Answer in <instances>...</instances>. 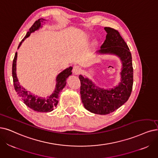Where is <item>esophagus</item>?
<instances>
[{"label": "esophagus", "mask_w": 158, "mask_h": 158, "mask_svg": "<svg viewBox=\"0 0 158 158\" xmlns=\"http://www.w3.org/2000/svg\"><path fill=\"white\" fill-rule=\"evenodd\" d=\"M73 72L74 74H78L81 72V69L80 67H79L78 65H75L73 67Z\"/></svg>", "instance_id": "34e87169"}]
</instances>
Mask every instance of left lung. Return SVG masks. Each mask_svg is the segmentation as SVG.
Listing matches in <instances>:
<instances>
[{"mask_svg": "<svg viewBox=\"0 0 158 158\" xmlns=\"http://www.w3.org/2000/svg\"><path fill=\"white\" fill-rule=\"evenodd\" d=\"M106 40L98 54L116 55L122 62L121 81L118 85L104 89L94 85L88 78L80 75L81 99L84 108L91 113L106 115L120 108L128 100L133 86V67L130 49L119 32L105 27Z\"/></svg>", "mask_w": 158, "mask_h": 158, "instance_id": "left-lung-1", "label": "left lung"}]
</instances>
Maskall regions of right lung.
<instances>
[{"label": "right lung", "mask_w": 158, "mask_h": 158, "mask_svg": "<svg viewBox=\"0 0 158 158\" xmlns=\"http://www.w3.org/2000/svg\"><path fill=\"white\" fill-rule=\"evenodd\" d=\"M46 21L43 19H40L36 21L32 26L31 27L27 35L22 40L21 43L19 45L18 48L20 47L22 43L24 40L28 37L30 34L38 30L41 27V23ZM17 58V52L15 53V57L13 60V64H12V77H13V81L15 90L17 92L18 96L21 98L24 103L31 110L38 112H50L52 111L55 107L57 106L58 103V98L60 92L64 89L66 85V80L72 74V67L67 68L64 71L61 72L56 77V85L55 90L53 93L47 98H41L37 96H35L34 94L30 93V91H27L26 89L22 87L17 77L16 74V61Z\"/></svg>", "instance_id": "right-lung-1"}]
</instances>
